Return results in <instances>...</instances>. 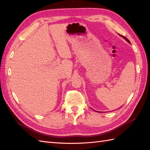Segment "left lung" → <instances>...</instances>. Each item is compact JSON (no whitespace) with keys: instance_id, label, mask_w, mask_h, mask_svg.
Instances as JSON below:
<instances>
[{"instance_id":"1","label":"left lung","mask_w":150,"mask_h":150,"mask_svg":"<svg viewBox=\"0 0 150 150\" xmlns=\"http://www.w3.org/2000/svg\"><path fill=\"white\" fill-rule=\"evenodd\" d=\"M121 36H122V35H121ZM122 37L124 38V39H125V40H126V41H128V42H129V43L130 44V42H129V40H128V39H127V38H126V37H124V36H122Z\"/></svg>"}]
</instances>
